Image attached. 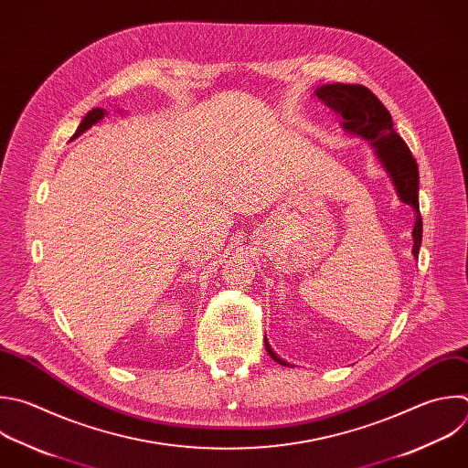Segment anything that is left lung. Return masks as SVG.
Masks as SVG:
<instances>
[{
    "label": "left lung",
    "mask_w": 468,
    "mask_h": 468,
    "mask_svg": "<svg viewBox=\"0 0 468 468\" xmlns=\"http://www.w3.org/2000/svg\"><path fill=\"white\" fill-rule=\"evenodd\" d=\"M316 97L329 106L335 113L342 117V128L358 135L375 150L377 160L382 164L389 175L395 191L402 204L413 207L415 226H413V248L411 253L417 259L422 240V218L419 211V169L404 139L395 132L391 115L388 108L378 101V97L362 84H322L316 88ZM264 346L268 355L281 366H290L279 358L270 347L266 336Z\"/></svg>",
    "instance_id": "1"
}]
</instances>
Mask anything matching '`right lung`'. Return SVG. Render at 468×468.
Returning <instances> with one entry per match:
<instances>
[{"label": "right lung", "mask_w": 468, "mask_h": 468, "mask_svg": "<svg viewBox=\"0 0 468 468\" xmlns=\"http://www.w3.org/2000/svg\"><path fill=\"white\" fill-rule=\"evenodd\" d=\"M104 115H106V110H102V108H93L91 112H88V113L84 115V119L80 121V124H79V128H77V132H75V135H73L71 139L79 137V135L84 133L88 128H91L93 124H97Z\"/></svg>", "instance_id": "obj_1"}]
</instances>
